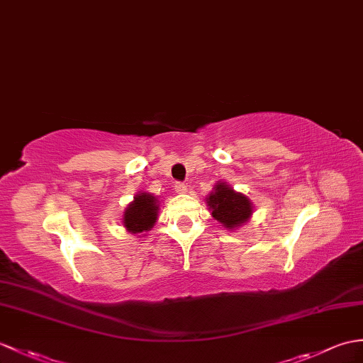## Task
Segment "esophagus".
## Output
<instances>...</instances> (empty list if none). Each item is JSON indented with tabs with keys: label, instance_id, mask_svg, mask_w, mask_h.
<instances>
[{
	"label": "esophagus",
	"instance_id": "34e87169",
	"mask_svg": "<svg viewBox=\"0 0 363 363\" xmlns=\"http://www.w3.org/2000/svg\"><path fill=\"white\" fill-rule=\"evenodd\" d=\"M174 191L176 193H185V191H187V185L182 184V182H176L174 184Z\"/></svg>",
	"mask_w": 363,
	"mask_h": 363
}]
</instances>
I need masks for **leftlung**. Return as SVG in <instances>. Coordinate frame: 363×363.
<instances>
[{"mask_svg":"<svg viewBox=\"0 0 363 363\" xmlns=\"http://www.w3.org/2000/svg\"><path fill=\"white\" fill-rule=\"evenodd\" d=\"M206 202L213 220L224 225L227 230H237L238 227L249 223L254 213L252 201L223 181L215 185L212 193H208Z\"/></svg>","mask_w":363,"mask_h":363,"instance_id":"8db88e82","label":"left lung"}]
</instances>
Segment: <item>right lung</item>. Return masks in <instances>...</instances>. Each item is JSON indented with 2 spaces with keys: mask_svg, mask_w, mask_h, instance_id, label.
<instances>
[{
  "mask_svg": "<svg viewBox=\"0 0 363 363\" xmlns=\"http://www.w3.org/2000/svg\"><path fill=\"white\" fill-rule=\"evenodd\" d=\"M159 216V199L147 191L138 193L122 215V225L131 235H143L155 227ZM145 237V235H143Z\"/></svg>",
  "mask_w": 363,
  "mask_h": 363,
  "instance_id": "1",
  "label": "right lung"
}]
</instances>
